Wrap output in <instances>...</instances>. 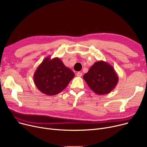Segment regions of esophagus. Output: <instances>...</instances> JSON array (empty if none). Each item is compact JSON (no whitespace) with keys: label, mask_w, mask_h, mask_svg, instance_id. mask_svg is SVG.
Wrapping results in <instances>:
<instances>
[{"label":"esophagus","mask_w":147,"mask_h":147,"mask_svg":"<svg viewBox=\"0 0 147 147\" xmlns=\"http://www.w3.org/2000/svg\"><path fill=\"white\" fill-rule=\"evenodd\" d=\"M82 76V73L81 72H78V73H77V76L78 77H81Z\"/></svg>","instance_id":"obj_1"}]
</instances>
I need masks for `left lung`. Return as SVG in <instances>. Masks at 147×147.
<instances>
[{
  "mask_svg": "<svg viewBox=\"0 0 147 147\" xmlns=\"http://www.w3.org/2000/svg\"><path fill=\"white\" fill-rule=\"evenodd\" d=\"M83 79L90 89L98 95L109 94L116 86L119 77L113 67L103 61L94 63Z\"/></svg>",
  "mask_w": 147,
  "mask_h": 147,
  "instance_id": "8db88e82",
  "label": "left lung"
}]
</instances>
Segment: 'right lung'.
<instances>
[{
    "label": "right lung",
    "mask_w": 147,
    "mask_h": 147,
    "mask_svg": "<svg viewBox=\"0 0 147 147\" xmlns=\"http://www.w3.org/2000/svg\"><path fill=\"white\" fill-rule=\"evenodd\" d=\"M74 77L71 69L65 66L60 58L46 57L34 74L35 85L47 95H55L63 91Z\"/></svg>",
    "instance_id": "right-lung-1"
}]
</instances>
